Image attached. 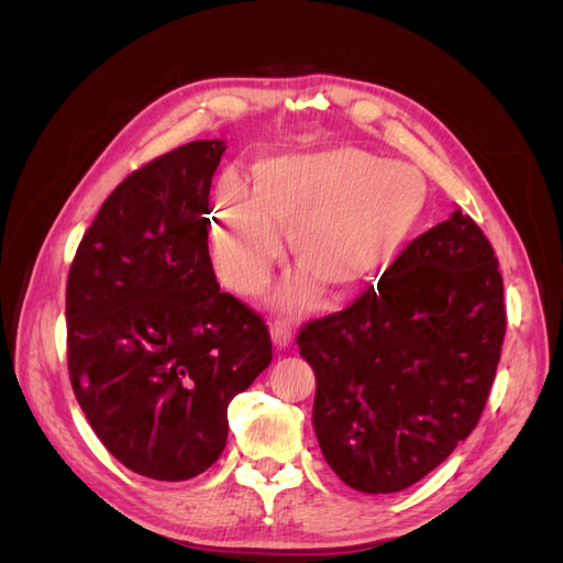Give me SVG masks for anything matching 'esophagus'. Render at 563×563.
I'll return each instance as SVG.
<instances>
[{
  "instance_id": "1",
  "label": "esophagus",
  "mask_w": 563,
  "mask_h": 563,
  "mask_svg": "<svg viewBox=\"0 0 563 563\" xmlns=\"http://www.w3.org/2000/svg\"><path fill=\"white\" fill-rule=\"evenodd\" d=\"M269 335H272V343H275L277 350H286V347H291V343H294V329L284 321L272 323Z\"/></svg>"
}]
</instances>
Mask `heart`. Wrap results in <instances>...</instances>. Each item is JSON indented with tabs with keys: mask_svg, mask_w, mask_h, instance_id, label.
Segmentation results:
<instances>
[{
	"mask_svg": "<svg viewBox=\"0 0 563 563\" xmlns=\"http://www.w3.org/2000/svg\"><path fill=\"white\" fill-rule=\"evenodd\" d=\"M430 209V187L413 166L387 164L356 147L267 157L253 166L251 197L220 183L211 213L218 277L258 294L282 261V232L305 272L288 284L284 308H308L317 284L352 288L378 279L411 249Z\"/></svg>",
	"mask_w": 563,
	"mask_h": 563,
	"instance_id": "heart-1",
	"label": "heart"
}]
</instances>
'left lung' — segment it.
<instances>
[{
	"instance_id": "8db88e82",
	"label": "left lung",
	"mask_w": 563,
	"mask_h": 563,
	"mask_svg": "<svg viewBox=\"0 0 563 563\" xmlns=\"http://www.w3.org/2000/svg\"><path fill=\"white\" fill-rule=\"evenodd\" d=\"M505 338L493 246L455 209L376 288L298 335L317 378L312 424L331 470L362 493L420 482L470 437Z\"/></svg>"
}]
</instances>
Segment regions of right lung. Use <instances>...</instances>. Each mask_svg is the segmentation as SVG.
I'll list each match as a JSON object with an SVG mask.
<instances>
[{
	"label": "right lung",
	"instance_id": "obj_1",
	"mask_svg": "<svg viewBox=\"0 0 563 563\" xmlns=\"http://www.w3.org/2000/svg\"><path fill=\"white\" fill-rule=\"evenodd\" d=\"M223 141H192L103 201L67 275V368L103 446L135 474L185 482L228 441V406L272 362L263 319L220 291L209 255Z\"/></svg>",
	"mask_w": 563,
	"mask_h": 563
}]
</instances>
